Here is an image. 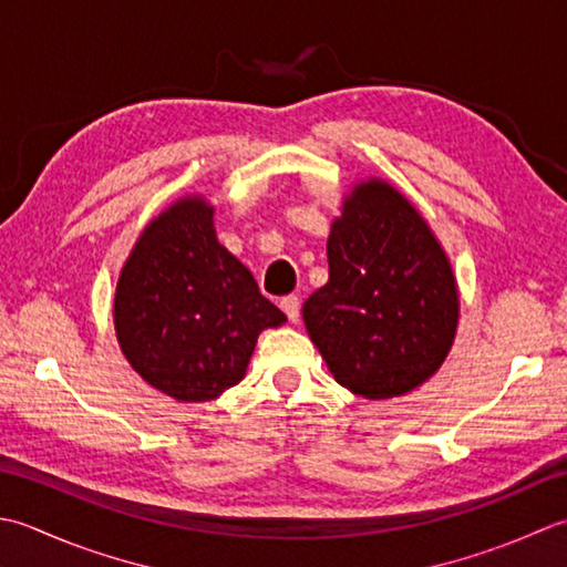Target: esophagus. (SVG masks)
Instances as JSON below:
<instances>
[{"label":"esophagus","mask_w":567,"mask_h":567,"mask_svg":"<svg viewBox=\"0 0 567 567\" xmlns=\"http://www.w3.org/2000/svg\"><path fill=\"white\" fill-rule=\"evenodd\" d=\"M281 310L286 313V318L296 322L300 316V298L298 296H284L281 298Z\"/></svg>","instance_id":"esophagus-1"}]
</instances>
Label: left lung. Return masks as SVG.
<instances>
[{
	"instance_id": "1",
	"label": "left lung",
	"mask_w": 567,
	"mask_h": 567,
	"mask_svg": "<svg viewBox=\"0 0 567 567\" xmlns=\"http://www.w3.org/2000/svg\"><path fill=\"white\" fill-rule=\"evenodd\" d=\"M328 267L303 320L338 384L391 399L433 377L455 338L457 286L415 207L389 183L357 186L332 225Z\"/></svg>"
}]
</instances>
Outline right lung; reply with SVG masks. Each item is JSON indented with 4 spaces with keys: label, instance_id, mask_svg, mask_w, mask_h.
<instances>
[{
    "label": "right lung",
    "instance_id": "add662e5",
    "mask_svg": "<svg viewBox=\"0 0 567 567\" xmlns=\"http://www.w3.org/2000/svg\"><path fill=\"white\" fill-rule=\"evenodd\" d=\"M286 316L215 239L213 207L186 198L161 213L126 259L114 326L130 364L178 401H210L245 377L264 328Z\"/></svg>",
    "mask_w": 567,
    "mask_h": 567
}]
</instances>
